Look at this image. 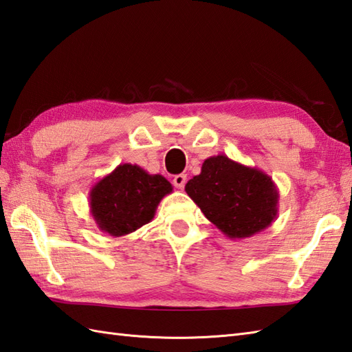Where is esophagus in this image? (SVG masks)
<instances>
[{"mask_svg":"<svg viewBox=\"0 0 352 352\" xmlns=\"http://www.w3.org/2000/svg\"><path fill=\"white\" fill-rule=\"evenodd\" d=\"M186 182H187V177H186V174H178V175H175V177H174V179H173V184L177 187V189H183L184 184H186Z\"/></svg>","mask_w":352,"mask_h":352,"instance_id":"34e87169","label":"esophagus"}]
</instances>
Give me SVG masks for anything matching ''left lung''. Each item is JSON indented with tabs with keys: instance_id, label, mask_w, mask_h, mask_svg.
Listing matches in <instances>:
<instances>
[{
	"instance_id": "8db88e82",
	"label": "left lung",
	"mask_w": 352,
	"mask_h": 352,
	"mask_svg": "<svg viewBox=\"0 0 352 352\" xmlns=\"http://www.w3.org/2000/svg\"><path fill=\"white\" fill-rule=\"evenodd\" d=\"M186 193L232 240L264 231L279 210V190L272 177L223 154L204 160L201 174L187 182Z\"/></svg>"
}]
</instances>
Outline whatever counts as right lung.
<instances>
[{
	"mask_svg": "<svg viewBox=\"0 0 352 352\" xmlns=\"http://www.w3.org/2000/svg\"><path fill=\"white\" fill-rule=\"evenodd\" d=\"M170 192L173 184L163 175L122 163L91 187L89 211L100 231L122 236L150 223Z\"/></svg>",
	"mask_w": 352,
	"mask_h": 352,
	"instance_id": "add662e5",
	"label": "right lung"
}]
</instances>
